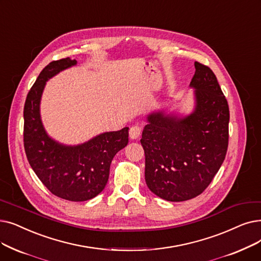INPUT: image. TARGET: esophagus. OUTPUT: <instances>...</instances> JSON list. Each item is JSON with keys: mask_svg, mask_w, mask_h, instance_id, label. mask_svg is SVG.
I'll return each mask as SVG.
<instances>
[{"mask_svg": "<svg viewBox=\"0 0 261 261\" xmlns=\"http://www.w3.org/2000/svg\"><path fill=\"white\" fill-rule=\"evenodd\" d=\"M142 133V128L139 126V124H135V126H132L129 130V135L132 140L139 139V137Z\"/></svg>", "mask_w": 261, "mask_h": 261, "instance_id": "obj_1", "label": "esophagus"}]
</instances>
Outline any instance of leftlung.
<instances>
[{
    "instance_id": "obj_1",
    "label": "left lung",
    "mask_w": 261,
    "mask_h": 261,
    "mask_svg": "<svg viewBox=\"0 0 261 261\" xmlns=\"http://www.w3.org/2000/svg\"><path fill=\"white\" fill-rule=\"evenodd\" d=\"M196 109L186 118L155 113L148 116L141 144L145 179L151 192L168 201L194 198L205 191L228 148L229 108L218 79L195 62Z\"/></svg>"
}]
</instances>
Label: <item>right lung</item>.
<instances>
[{"label":"right lung","instance_id":"add662e5","mask_svg":"<svg viewBox=\"0 0 261 261\" xmlns=\"http://www.w3.org/2000/svg\"><path fill=\"white\" fill-rule=\"evenodd\" d=\"M75 63L69 58L53 61L39 73L25 100L23 144L31 167L52 194L67 200L84 201L105 189L113 158L129 142V128L106 132L74 147L63 146L48 137L39 115L44 84Z\"/></svg>","mask_w":261,"mask_h":261}]
</instances>
